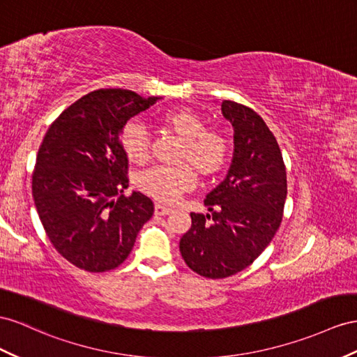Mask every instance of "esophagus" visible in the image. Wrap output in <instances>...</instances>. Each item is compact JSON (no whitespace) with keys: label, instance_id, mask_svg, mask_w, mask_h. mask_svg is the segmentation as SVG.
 Masks as SVG:
<instances>
[{"label":"esophagus","instance_id":"obj_1","mask_svg":"<svg viewBox=\"0 0 357 357\" xmlns=\"http://www.w3.org/2000/svg\"><path fill=\"white\" fill-rule=\"evenodd\" d=\"M172 211V208L164 206L161 204H155V214L157 215H167Z\"/></svg>","mask_w":357,"mask_h":357}]
</instances>
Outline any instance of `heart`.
Returning a JSON list of instances; mask_svg holds the SVG:
<instances>
[{
  "label": "heart",
  "mask_w": 357,
  "mask_h": 357,
  "mask_svg": "<svg viewBox=\"0 0 357 357\" xmlns=\"http://www.w3.org/2000/svg\"><path fill=\"white\" fill-rule=\"evenodd\" d=\"M161 121L182 140L178 160L190 162L200 175L213 176L220 172L229 158V142L214 130H205V122L188 108L169 109ZM121 146L126 158L132 162H144L149 157V134L140 119H131L121 134ZM196 185V173L188 164L175 167L153 166L139 173L137 187L144 195L164 204H173L182 193Z\"/></svg>",
  "instance_id": "obj_1"
}]
</instances>
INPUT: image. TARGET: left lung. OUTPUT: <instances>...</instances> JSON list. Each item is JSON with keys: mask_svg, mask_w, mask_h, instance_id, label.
Returning a JSON list of instances; mask_svg holds the SVG:
<instances>
[{"mask_svg": "<svg viewBox=\"0 0 357 357\" xmlns=\"http://www.w3.org/2000/svg\"><path fill=\"white\" fill-rule=\"evenodd\" d=\"M234 126V158L226 178L204 200L209 214L191 213L179 250L208 279L249 267L278 232L287 199V170L276 137L252 108L223 100Z\"/></svg>", "mask_w": 357, "mask_h": 357, "instance_id": "obj_1", "label": "left lung"}]
</instances>
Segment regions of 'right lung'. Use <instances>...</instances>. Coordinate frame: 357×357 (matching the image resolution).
I'll use <instances>...</instances> for the list:
<instances>
[{"mask_svg":"<svg viewBox=\"0 0 357 357\" xmlns=\"http://www.w3.org/2000/svg\"><path fill=\"white\" fill-rule=\"evenodd\" d=\"M157 100L123 89L90 91L43 137L33 172L34 205L51 244L81 270L121 266L153 214L148 196L122 195L130 179L121 134Z\"/></svg>","mask_w":357,"mask_h":357,"instance_id":"obj_1","label":"right lung"}]
</instances>
